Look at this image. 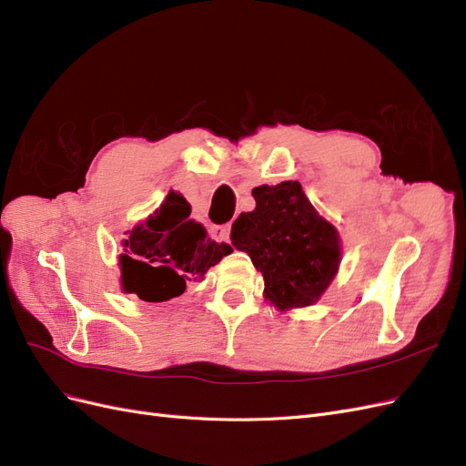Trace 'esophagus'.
I'll return each instance as SVG.
<instances>
[{"instance_id":"esophagus-1","label":"esophagus","mask_w":466,"mask_h":466,"mask_svg":"<svg viewBox=\"0 0 466 466\" xmlns=\"http://www.w3.org/2000/svg\"><path fill=\"white\" fill-rule=\"evenodd\" d=\"M229 235H231V225H214V228H211V237L218 238V241L229 243Z\"/></svg>"}]
</instances>
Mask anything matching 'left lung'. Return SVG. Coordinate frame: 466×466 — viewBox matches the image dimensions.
Returning <instances> with one entry per match:
<instances>
[{
	"instance_id": "left-lung-1",
	"label": "left lung",
	"mask_w": 466,
	"mask_h": 466,
	"mask_svg": "<svg viewBox=\"0 0 466 466\" xmlns=\"http://www.w3.org/2000/svg\"><path fill=\"white\" fill-rule=\"evenodd\" d=\"M257 208L241 214L231 241L264 276V293L278 309L315 303L340 264V241L298 180L252 190Z\"/></svg>"
}]
</instances>
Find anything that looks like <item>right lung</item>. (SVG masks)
Listing matches in <instances>:
<instances>
[{
	"label": "right lung",
	"instance_id": "1",
	"mask_svg": "<svg viewBox=\"0 0 466 466\" xmlns=\"http://www.w3.org/2000/svg\"><path fill=\"white\" fill-rule=\"evenodd\" d=\"M188 216L190 204L168 192L161 208L130 231L126 255L120 257L124 291L149 303L168 301L231 255L228 243L211 241L202 225Z\"/></svg>",
	"mask_w": 466,
	"mask_h": 466
}]
</instances>
